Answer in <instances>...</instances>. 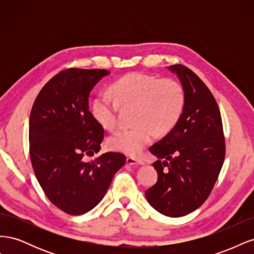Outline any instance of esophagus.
Wrapping results in <instances>:
<instances>
[{
	"instance_id": "obj_1",
	"label": "esophagus",
	"mask_w": 254,
	"mask_h": 254,
	"mask_svg": "<svg viewBox=\"0 0 254 254\" xmlns=\"http://www.w3.org/2000/svg\"><path fill=\"white\" fill-rule=\"evenodd\" d=\"M126 163L128 165H144V162L141 160H136L132 157H129L126 159Z\"/></svg>"
}]
</instances>
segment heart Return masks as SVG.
Returning <instances> with one entry per match:
<instances>
[{"label": "heart", "instance_id": "obj_1", "mask_svg": "<svg viewBox=\"0 0 254 254\" xmlns=\"http://www.w3.org/2000/svg\"><path fill=\"white\" fill-rule=\"evenodd\" d=\"M121 106H135L134 126L121 128L108 137V146L115 151L137 156L153 137L155 131L164 134L178 123L184 107L181 84L171 78L131 73L115 81L109 92H102L92 102V112L106 129L118 123Z\"/></svg>", "mask_w": 254, "mask_h": 254}]
</instances>
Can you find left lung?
<instances>
[{
  "instance_id": "obj_1",
  "label": "left lung",
  "mask_w": 254,
  "mask_h": 254,
  "mask_svg": "<svg viewBox=\"0 0 254 254\" xmlns=\"http://www.w3.org/2000/svg\"><path fill=\"white\" fill-rule=\"evenodd\" d=\"M184 91V107L176 126L149 147L158 160L155 186L145 191L153 209L181 217L209 197L224 164L226 145L218 105L198 76L182 64L168 66Z\"/></svg>"
}]
</instances>
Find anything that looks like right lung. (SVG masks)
<instances>
[{"label": "right lung", "instance_id": "right-lung-1", "mask_svg": "<svg viewBox=\"0 0 254 254\" xmlns=\"http://www.w3.org/2000/svg\"><path fill=\"white\" fill-rule=\"evenodd\" d=\"M106 70L67 68L47 82L29 118V155L44 194L58 209L82 215L108 190L125 164L120 152H106L93 162L83 156L101 150L104 128L89 111V95Z\"/></svg>", "mask_w": 254, "mask_h": 254}]
</instances>
